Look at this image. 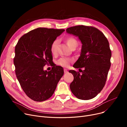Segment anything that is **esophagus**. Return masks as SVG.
I'll return each instance as SVG.
<instances>
[{"instance_id":"34e87169","label":"esophagus","mask_w":127,"mask_h":127,"mask_svg":"<svg viewBox=\"0 0 127 127\" xmlns=\"http://www.w3.org/2000/svg\"><path fill=\"white\" fill-rule=\"evenodd\" d=\"M64 73L65 74V73H67V72H68V71H67V70L66 69H64Z\"/></svg>"}]
</instances>
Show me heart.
<instances>
[{
    "mask_svg": "<svg viewBox=\"0 0 127 127\" xmlns=\"http://www.w3.org/2000/svg\"><path fill=\"white\" fill-rule=\"evenodd\" d=\"M66 42L71 49H75L78 45V42L77 39L75 37L72 36H69L67 37L66 39ZM58 43V39H56L51 44V45L50 46V51L52 54L55 55L57 53ZM71 60L70 59L65 58H61L58 60L57 63L59 65L63 66V67H66L68 66Z\"/></svg>",
    "mask_w": 127,
    "mask_h": 127,
    "instance_id": "b5f03b06",
    "label": "heart"
}]
</instances>
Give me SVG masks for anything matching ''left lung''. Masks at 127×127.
Listing matches in <instances>:
<instances>
[{"label":"left lung","instance_id":"1","mask_svg":"<svg viewBox=\"0 0 127 127\" xmlns=\"http://www.w3.org/2000/svg\"><path fill=\"white\" fill-rule=\"evenodd\" d=\"M66 31L78 36L82 44L80 56L73 66L84 68L82 75L74 70L69 71L74 76L70 90L78 99H91L101 91L107 79L112 56L108 40L92 26H75Z\"/></svg>","mask_w":127,"mask_h":127}]
</instances>
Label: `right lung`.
I'll return each mask as SVG.
<instances>
[{
    "label": "right lung",
    "instance_id": "add662e5",
    "mask_svg": "<svg viewBox=\"0 0 127 127\" xmlns=\"http://www.w3.org/2000/svg\"><path fill=\"white\" fill-rule=\"evenodd\" d=\"M64 29L38 28L19 38L15 48V74L23 90L35 101L46 100L53 95L64 74L61 66L44 70L52 62L50 46Z\"/></svg>",
    "mask_w": 127,
    "mask_h": 127
}]
</instances>
